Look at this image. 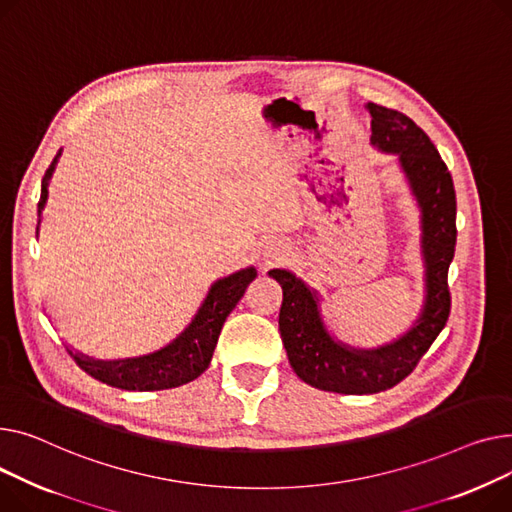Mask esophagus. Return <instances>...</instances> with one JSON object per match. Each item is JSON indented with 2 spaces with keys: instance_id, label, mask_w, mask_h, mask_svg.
<instances>
[{
  "instance_id": "34e87169",
  "label": "esophagus",
  "mask_w": 512,
  "mask_h": 512,
  "mask_svg": "<svg viewBox=\"0 0 512 512\" xmlns=\"http://www.w3.org/2000/svg\"><path fill=\"white\" fill-rule=\"evenodd\" d=\"M285 258L283 252H273V254H266V262L268 264H275V262H281Z\"/></svg>"
}]
</instances>
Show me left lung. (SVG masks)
<instances>
[{
    "label": "left lung",
    "instance_id": "1",
    "mask_svg": "<svg viewBox=\"0 0 512 512\" xmlns=\"http://www.w3.org/2000/svg\"><path fill=\"white\" fill-rule=\"evenodd\" d=\"M374 148L399 155V165L422 210L426 297L422 314L405 335L376 349H355L328 335L318 295L289 270L273 268L283 289L281 339L293 372L306 384L341 395H374L405 380L440 335L450 314L448 266L457 244L453 177L428 134L401 111L368 103Z\"/></svg>",
    "mask_w": 512,
    "mask_h": 512
}]
</instances>
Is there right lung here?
Here are the masks:
<instances>
[{
	"instance_id": "1",
	"label": "right lung",
	"mask_w": 512,
	"mask_h": 512,
	"mask_svg": "<svg viewBox=\"0 0 512 512\" xmlns=\"http://www.w3.org/2000/svg\"><path fill=\"white\" fill-rule=\"evenodd\" d=\"M59 155H62V148L57 150L53 163L49 165L43 177L39 200V225L41 213L49 196V179L55 171ZM254 279V266H248L244 270H239V273L219 279L210 287L198 314L186 326L184 333L155 353L130 359H115V362H101V359L86 357L74 351H70V355L88 376L122 390H165L188 384L208 368L210 357H213V351L221 335L223 322L237 306L239 299L244 297L248 285Z\"/></svg>"
}]
</instances>
